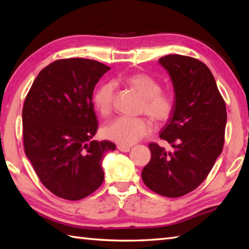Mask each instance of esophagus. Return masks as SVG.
<instances>
[{"label":"esophagus","instance_id":"34e87169","mask_svg":"<svg viewBox=\"0 0 249 249\" xmlns=\"http://www.w3.org/2000/svg\"><path fill=\"white\" fill-rule=\"evenodd\" d=\"M118 150L121 152H129L130 151V147L129 146H126V145H118Z\"/></svg>","mask_w":249,"mask_h":249}]
</instances>
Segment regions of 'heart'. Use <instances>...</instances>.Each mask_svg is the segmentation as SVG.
I'll list each match as a JSON object with an SVG mask.
<instances>
[{
  "label": "heart",
  "instance_id": "1",
  "mask_svg": "<svg viewBox=\"0 0 249 249\" xmlns=\"http://www.w3.org/2000/svg\"><path fill=\"white\" fill-rule=\"evenodd\" d=\"M129 88L143 98L142 111L156 122L167 121L174 108V100L170 94L162 92L158 80L146 73H134L124 79ZM114 86L107 82L100 86L94 93L93 104L97 112L107 116L113 106ZM152 125L144 118H127L120 116L109 122L103 127V135L106 139L113 141L120 145H131L150 133Z\"/></svg>",
  "mask_w": 249,
  "mask_h": 249
}]
</instances>
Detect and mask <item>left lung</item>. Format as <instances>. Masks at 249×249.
<instances>
[{
    "mask_svg": "<svg viewBox=\"0 0 249 249\" xmlns=\"http://www.w3.org/2000/svg\"><path fill=\"white\" fill-rule=\"evenodd\" d=\"M158 62L170 76L174 91L172 114L160 135L173 151L150 143L151 160L141 178L156 194L178 198L204 181L223 151L226 104L204 63L179 54Z\"/></svg>",
    "mask_w": 249,
    "mask_h": 249,
    "instance_id": "8db88e82",
    "label": "left lung"
}]
</instances>
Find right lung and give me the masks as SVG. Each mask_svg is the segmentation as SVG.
I'll return each mask as SVG.
<instances>
[{
	"mask_svg": "<svg viewBox=\"0 0 249 249\" xmlns=\"http://www.w3.org/2000/svg\"><path fill=\"white\" fill-rule=\"evenodd\" d=\"M110 67L89 59L57 60L38 73L22 110L26 157L52 194L80 200L103 184L110 141L92 140L98 121L93 91Z\"/></svg>",
	"mask_w": 249,
	"mask_h": 249,
	"instance_id": "obj_1",
	"label": "right lung"
}]
</instances>
